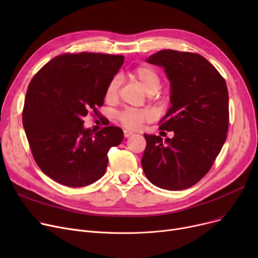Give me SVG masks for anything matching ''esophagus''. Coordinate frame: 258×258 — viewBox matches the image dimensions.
<instances>
[{
	"instance_id": "obj_1",
	"label": "esophagus",
	"mask_w": 258,
	"mask_h": 258,
	"mask_svg": "<svg viewBox=\"0 0 258 258\" xmlns=\"http://www.w3.org/2000/svg\"><path fill=\"white\" fill-rule=\"evenodd\" d=\"M133 135H134V133H133V132L127 131V130H125V131H124V137H125V138H128V137L133 136Z\"/></svg>"
}]
</instances>
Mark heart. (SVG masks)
Returning a JSON list of instances; mask_svg holds the SVG:
<instances>
[{"mask_svg": "<svg viewBox=\"0 0 258 258\" xmlns=\"http://www.w3.org/2000/svg\"><path fill=\"white\" fill-rule=\"evenodd\" d=\"M131 76L135 83L141 86L144 92L148 95H155L159 92L161 88V79L158 73L150 67L141 66L135 69ZM119 77L115 76L111 79L105 89V98L107 100H114L117 98L119 89ZM151 118V114L148 112H134L125 111L119 115L121 123L125 127L131 130H138L142 126L143 122Z\"/></svg>", "mask_w": 258, "mask_h": 258, "instance_id": "1", "label": "heart"}]
</instances>
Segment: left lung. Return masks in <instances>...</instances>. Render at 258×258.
Returning a JSON list of instances; mask_svg holds the SVG:
<instances>
[{"label": "left lung", "instance_id": "left-lung-1", "mask_svg": "<svg viewBox=\"0 0 258 258\" xmlns=\"http://www.w3.org/2000/svg\"><path fill=\"white\" fill-rule=\"evenodd\" d=\"M146 62L163 68L170 83L171 105L160 128L174 135L163 140L144 134L142 168L157 187L182 190L209 171L226 141L227 85L218 70L196 53L162 50Z\"/></svg>", "mask_w": 258, "mask_h": 258}]
</instances>
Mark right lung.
<instances>
[{
    "mask_svg": "<svg viewBox=\"0 0 258 258\" xmlns=\"http://www.w3.org/2000/svg\"><path fill=\"white\" fill-rule=\"evenodd\" d=\"M124 57L83 52L54 57L30 81L23 125L38 167L55 182L84 187L99 180L107 153L123 140V131L86 128L88 113L98 115L105 89Z\"/></svg>",
    "mask_w": 258,
    "mask_h": 258,
    "instance_id": "obj_1",
    "label": "right lung"
}]
</instances>
